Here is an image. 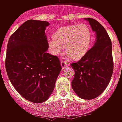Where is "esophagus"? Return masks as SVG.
Returning <instances> with one entry per match:
<instances>
[{"label": "esophagus", "instance_id": "34e87169", "mask_svg": "<svg viewBox=\"0 0 122 122\" xmlns=\"http://www.w3.org/2000/svg\"><path fill=\"white\" fill-rule=\"evenodd\" d=\"M61 66H62V69H65V67L68 66V63H67V62H66V61L61 60Z\"/></svg>", "mask_w": 122, "mask_h": 122}]
</instances>
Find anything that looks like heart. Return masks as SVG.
<instances>
[{
  "instance_id": "obj_1",
  "label": "heart",
  "mask_w": 122,
  "mask_h": 122,
  "mask_svg": "<svg viewBox=\"0 0 122 122\" xmlns=\"http://www.w3.org/2000/svg\"><path fill=\"white\" fill-rule=\"evenodd\" d=\"M54 38L48 40L50 52L53 55L61 54L63 47L66 54L72 59L82 58L89 50L92 42V31L84 23L65 26L59 29Z\"/></svg>"
}]
</instances>
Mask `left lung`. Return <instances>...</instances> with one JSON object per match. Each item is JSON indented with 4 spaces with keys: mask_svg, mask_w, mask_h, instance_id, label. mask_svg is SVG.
I'll return each mask as SVG.
<instances>
[{
    "mask_svg": "<svg viewBox=\"0 0 122 122\" xmlns=\"http://www.w3.org/2000/svg\"><path fill=\"white\" fill-rule=\"evenodd\" d=\"M89 21L96 39L93 46L81 59L72 63L74 77L71 82L74 92L84 99H93L102 93L110 82L113 72L112 42L102 25L92 18Z\"/></svg>",
    "mask_w": 122,
    "mask_h": 122,
    "instance_id": "left-lung-1",
    "label": "left lung"
}]
</instances>
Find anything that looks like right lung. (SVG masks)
Wrapping results in <instances>:
<instances>
[{"instance_id":"right-lung-1","label":"right lung","mask_w":122,"mask_h":122,"mask_svg":"<svg viewBox=\"0 0 122 122\" xmlns=\"http://www.w3.org/2000/svg\"><path fill=\"white\" fill-rule=\"evenodd\" d=\"M47 21H25L10 37L5 66L15 89L25 99L41 103L52 93L61 71L57 56L47 53Z\"/></svg>"}]
</instances>
